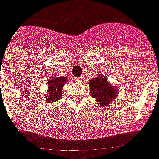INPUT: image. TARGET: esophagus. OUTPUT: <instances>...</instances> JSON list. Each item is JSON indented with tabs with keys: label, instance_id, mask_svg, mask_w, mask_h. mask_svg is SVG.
I'll return each mask as SVG.
<instances>
[{
	"label": "esophagus",
	"instance_id": "34e87169",
	"mask_svg": "<svg viewBox=\"0 0 159 159\" xmlns=\"http://www.w3.org/2000/svg\"><path fill=\"white\" fill-rule=\"evenodd\" d=\"M83 79H84V76H79V77H76V82H83Z\"/></svg>",
	"mask_w": 159,
	"mask_h": 159
}]
</instances>
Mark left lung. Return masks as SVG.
Instances as JSON below:
<instances>
[{
    "label": "left lung",
    "instance_id": "8db88e82",
    "mask_svg": "<svg viewBox=\"0 0 159 159\" xmlns=\"http://www.w3.org/2000/svg\"><path fill=\"white\" fill-rule=\"evenodd\" d=\"M90 87V94L99 102L100 107H106L115 100L117 95L116 87H112L107 82V77L101 75L94 77L89 82Z\"/></svg>",
    "mask_w": 159,
    "mask_h": 159
}]
</instances>
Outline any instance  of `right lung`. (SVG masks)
I'll return each mask as SVG.
<instances>
[{
    "instance_id": "obj_1",
    "label": "right lung",
    "mask_w": 159,
    "mask_h": 159,
    "mask_svg": "<svg viewBox=\"0 0 159 159\" xmlns=\"http://www.w3.org/2000/svg\"><path fill=\"white\" fill-rule=\"evenodd\" d=\"M67 82L66 77H53L48 82V89L47 90L45 100L48 103H53L62 96V88Z\"/></svg>"
}]
</instances>
